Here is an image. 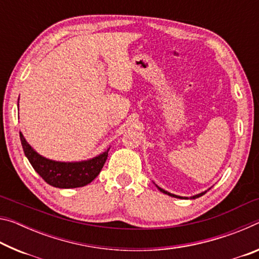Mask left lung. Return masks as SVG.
<instances>
[{"mask_svg": "<svg viewBox=\"0 0 259 259\" xmlns=\"http://www.w3.org/2000/svg\"><path fill=\"white\" fill-rule=\"evenodd\" d=\"M157 188H159V190L162 192V193H164V194H168V195H170V196H174V198H178V199H184V198H182V196H178V195H175V194H171V193H169V192H166V191H164V190H162L161 187H159L157 186ZM205 193H207V191L205 192H202V193H200V194H196V195H194V196H192L191 199H196V198H200V196H202L203 194H205Z\"/></svg>", "mask_w": 259, "mask_h": 259, "instance_id": "1", "label": "left lung"}]
</instances>
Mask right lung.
<instances>
[{
    "label": "right lung",
    "mask_w": 259,
    "mask_h": 259,
    "mask_svg": "<svg viewBox=\"0 0 259 259\" xmlns=\"http://www.w3.org/2000/svg\"><path fill=\"white\" fill-rule=\"evenodd\" d=\"M20 135L25 155L40 176L49 185L58 188H75L85 186L98 176L107 160L108 150L94 159L82 162H57L46 159L35 152Z\"/></svg>",
    "instance_id": "right-lung-1"
}]
</instances>
